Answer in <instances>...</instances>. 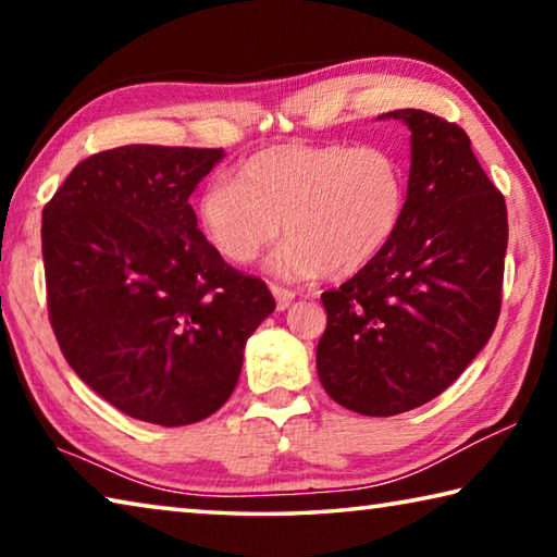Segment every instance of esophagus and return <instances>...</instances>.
I'll return each instance as SVG.
<instances>
[{
	"mask_svg": "<svg viewBox=\"0 0 557 557\" xmlns=\"http://www.w3.org/2000/svg\"><path fill=\"white\" fill-rule=\"evenodd\" d=\"M270 289H272V295H275V299H277V309H280V312H285V309L292 305V299H295V292L285 289V287H277V285H272Z\"/></svg>",
	"mask_w": 557,
	"mask_h": 557,
	"instance_id": "1",
	"label": "esophagus"
}]
</instances>
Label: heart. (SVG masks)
<instances>
[{
	"instance_id": "heart-1",
	"label": "heart",
	"mask_w": 557,
	"mask_h": 557,
	"mask_svg": "<svg viewBox=\"0 0 557 557\" xmlns=\"http://www.w3.org/2000/svg\"><path fill=\"white\" fill-rule=\"evenodd\" d=\"M408 174L388 147L282 145L262 149L235 182L215 178L199 196L206 238L233 265H250L282 233L270 258L280 277H351L398 233Z\"/></svg>"
}]
</instances>
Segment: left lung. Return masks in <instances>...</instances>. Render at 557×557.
I'll list each match as a JSON object with an SVG mask.
<instances>
[{"label":"left lung","mask_w":557,"mask_h":557,"mask_svg":"<svg viewBox=\"0 0 557 557\" xmlns=\"http://www.w3.org/2000/svg\"><path fill=\"white\" fill-rule=\"evenodd\" d=\"M381 117L412 132L405 213L371 265L322 295L326 332L317 346L324 391L371 418L437 398L486 346L508 243L506 201L465 129L425 110Z\"/></svg>","instance_id":"8db88e82"}]
</instances>
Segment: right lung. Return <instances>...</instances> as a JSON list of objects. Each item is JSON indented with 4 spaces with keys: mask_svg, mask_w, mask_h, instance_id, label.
I'll list each match as a JSON object with an SVG mask.
<instances>
[{
    "mask_svg": "<svg viewBox=\"0 0 557 557\" xmlns=\"http://www.w3.org/2000/svg\"><path fill=\"white\" fill-rule=\"evenodd\" d=\"M223 149L92 154L44 206L49 319L78 379L129 418L182 428L231 398L265 282L206 240L188 196Z\"/></svg>",
    "mask_w": 557,
    "mask_h": 557,
    "instance_id": "obj_1",
    "label": "right lung"
}]
</instances>
